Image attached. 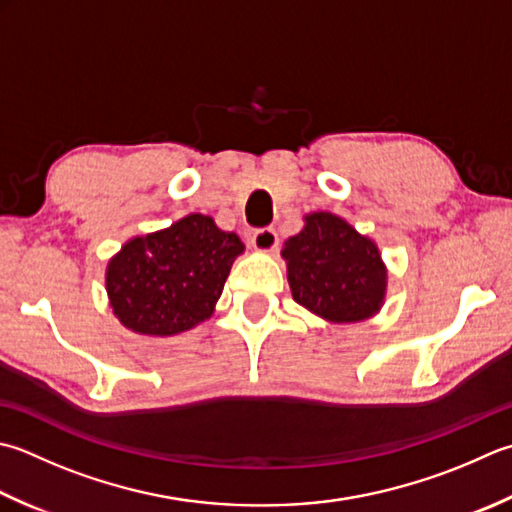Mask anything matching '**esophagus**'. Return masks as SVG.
Masks as SVG:
<instances>
[{
    "mask_svg": "<svg viewBox=\"0 0 512 512\" xmlns=\"http://www.w3.org/2000/svg\"><path fill=\"white\" fill-rule=\"evenodd\" d=\"M277 242L279 237L275 233V228H257L253 237H250V244H253L255 250H259V253H273V250L277 248Z\"/></svg>",
    "mask_w": 512,
    "mask_h": 512,
    "instance_id": "obj_1",
    "label": "esophagus"
}]
</instances>
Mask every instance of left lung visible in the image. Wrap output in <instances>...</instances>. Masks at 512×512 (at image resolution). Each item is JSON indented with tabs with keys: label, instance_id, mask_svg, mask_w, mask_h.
<instances>
[{
	"label": "left lung",
	"instance_id": "1",
	"mask_svg": "<svg viewBox=\"0 0 512 512\" xmlns=\"http://www.w3.org/2000/svg\"><path fill=\"white\" fill-rule=\"evenodd\" d=\"M282 255L297 304L335 324L362 322L384 302L386 266L368 237L330 213L306 217Z\"/></svg>",
	"mask_w": 512,
	"mask_h": 512
}]
</instances>
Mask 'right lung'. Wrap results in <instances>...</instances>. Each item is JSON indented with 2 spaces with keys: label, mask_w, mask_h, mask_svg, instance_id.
Listing matches in <instances>:
<instances>
[{
  "label": "right lung",
  "mask_w": 512,
  "mask_h": 512,
  "mask_svg": "<svg viewBox=\"0 0 512 512\" xmlns=\"http://www.w3.org/2000/svg\"><path fill=\"white\" fill-rule=\"evenodd\" d=\"M239 253V237L199 213L130 239L106 270L113 313L139 335L184 333L213 315Z\"/></svg>",
  "instance_id": "add662e5"
}]
</instances>
